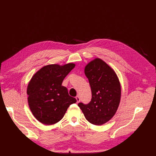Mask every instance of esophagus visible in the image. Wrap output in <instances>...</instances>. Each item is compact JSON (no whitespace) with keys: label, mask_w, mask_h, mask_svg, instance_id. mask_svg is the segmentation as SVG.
Listing matches in <instances>:
<instances>
[{"label":"esophagus","mask_w":156,"mask_h":156,"mask_svg":"<svg viewBox=\"0 0 156 156\" xmlns=\"http://www.w3.org/2000/svg\"><path fill=\"white\" fill-rule=\"evenodd\" d=\"M76 99L78 103V102H80V97H79L78 96H76Z\"/></svg>","instance_id":"obj_1"}]
</instances>
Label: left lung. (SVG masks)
I'll return each mask as SVG.
<instances>
[{"instance_id": "left-lung-1", "label": "left lung", "mask_w": 156, "mask_h": 156, "mask_svg": "<svg viewBox=\"0 0 156 156\" xmlns=\"http://www.w3.org/2000/svg\"><path fill=\"white\" fill-rule=\"evenodd\" d=\"M92 98L87 104L78 103L86 119L91 123L101 125L113 117L121 96L120 84L115 72L103 60L96 58L85 67Z\"/></svg>"}]
</instances>
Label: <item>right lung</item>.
I'll return each instance as SVG.
<instances>
[{"label": "right lung", "instance_id": "right-lung-1", "mask_svg": "<svg viewBox=\"0 0 156 156\" xmlns=\"http://www.w3.org/2000/svg\"><path fill=\"white\" fill-rule=\"evenodd\" d=\"M75 66L73 63L46 65L30 81L27 88L29 107L41 123L47 125L57 123L69 107L76 102V99L69 94L67 88L62 85Z\"/></svg>", "mask_w": 156, "mask_h": 156}]
</instances>
